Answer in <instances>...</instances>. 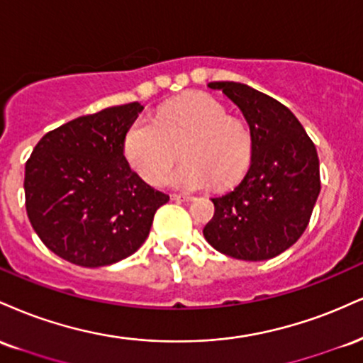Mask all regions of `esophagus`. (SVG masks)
<instances>
[{
  "label": "esophagus",
  "instance_id": "34e87169",
  "mask_svg": "<svg viewBox=\"0 0 363 363\" xmlns=\"http://www.w3.org/2000/svg\"><path fill=\"white\" fill-rule=\"evenodd\" d=\"M172 200H174V202H190V200H194V197H191V195H177V194H173L172 195Z\"/></svg>",
  "mask_w": 363,
  "mask_h": 363
}]
</instances>
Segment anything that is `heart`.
<instances>
[{
  "mask_svg": "<svg viewBox=\"0 0 363 363\" xmlns=\"http://www.w3.org/2000/svg\"><path fill=\"white\" fill-rule=\"evenodd\" d=\"M177 147H182L185 163L166 177L168 185L197 190L214 182L225 189L248 168L251 138L220 101L200 93L164 106L155 122L139 118L132 123L123 156L143 180L156 185L177 160Z\"/></svg>",
  "mask_w": 363,
  "mask_h": 363,
  "instance_id": "obj_1",
  "label": "heart"
}]
</instances>
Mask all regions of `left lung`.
Here are the masks:
<instances>
[{
    "label": "left lung",
    "instance_id": "8db88e82",
    "mask_svg": "<svg viewBox=\"0 0 363 363\" xmlns=\"http://www.w3.org/2000/svg\"><path fill=\"white\" fill-rule=\"evenodd\" d=\"M219 89L245 115L251 134V164L240 185L212 199L214 217L203 236L219 253L262 262L284 253L308 228L321 180L313 140L287 106L234 81Z\"/></svg>",
    "mask_w": 363,
    "mask_h": 363
}]
</instances>
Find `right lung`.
I'll list each match as a JSON object with an SVG mask.
<instances>
[{
  "label": "right lung",
  "instance_id": "add662e5",
  "mask_svg": "<svg viewBox=\"0 0 363 363\" xmlns=\"http://www.w3.org/2000/svg\"><path fill=\"white\" fill-rule=\"evenodd\" d=\"M144 106L132 101L47 132L25 164V206L33 231L74 265H112L135 253L168 202L132 172L127 130Z\"/></svg>",
  "mask_w": 363,
  "mask_h": 363
}]
</instances>
